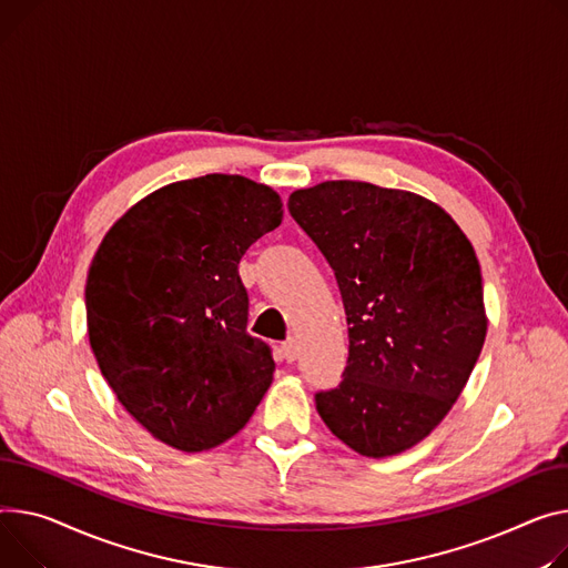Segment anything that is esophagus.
Returning <instances> with one entry per match:
<instances>
[{"label": "esophagus", "instance_id": "obj_1", "mask_svg": "<svg viewBox=\"0 0 568 568\" xmlns=\"http://www.w3.org/2000/svg\"><path fill=\"white\" fill-rule=\"evenodd\" d=\"M281 356L287 361V363H294L296 356H298V347L294 339H285V343L281 345Z\"/></svg>", "mask_w": 568, "mask_h": 568}]
</instances>
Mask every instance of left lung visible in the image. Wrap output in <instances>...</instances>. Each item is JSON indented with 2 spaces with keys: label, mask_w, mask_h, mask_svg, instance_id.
I'll return each mask as SVG.
<instances>
[{
  "label": "left lung",
  "mask_w": 568,
  "mask_h": 568,
  "mask_svg": "<svg viewBox=\"0 0 568 568\" xmlns=\"http://www.w3.org/2000/svg\"><path fill=\"white\" fill-rule=\"evenodd\" d=\"M287 210L335 272L349 324L343 382L315 395L317 413L358 455H399L445 418L479 358L475 248L443 207L402 189L328 180Z\"/></svg>",
  "instance_id": "8db88e82"
}]
</instances>
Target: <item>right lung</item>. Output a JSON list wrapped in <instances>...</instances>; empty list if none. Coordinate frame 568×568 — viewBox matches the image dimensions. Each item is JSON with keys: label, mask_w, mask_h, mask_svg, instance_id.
<instances>
[{"label": "right lung", "mask_w": 568, "mask_h": 568, "mask_svg": "<svg viewBox=\"0 0 568 568\" xmlns=\"http://www.w3.org/2000/svg\"><path fill=\"white\" fill-rule=\"evenodd\" d=\"M281 219L272 186L210 173L139 201L91 262L87 324L100 372L132 418L175 449L233 438L272 386L276 363L246 333L237 264Z\"/></svg>", "instance_id": "add662e5"}]
</instances>
